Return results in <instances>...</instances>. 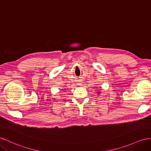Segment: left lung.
Returning a JSON list of instances; mask_svg holds the SVG:
<instances>
[{"label":"left lung","mask_w":151,"mask_h":151,"mask_svg":"<svg viewBox=\"0 0 151 151\" xmlns=\"http://www.w3.org/2000/svg\"><path fill=\"white\" fill-rule=\"evenodd\" d=\"M98 93H99V94H100V92H99H99H98Z\"/></svg>","instance_id":"1"}]
</instances>
